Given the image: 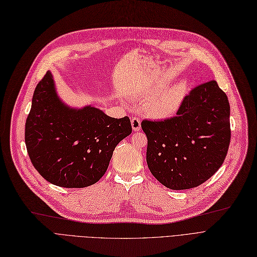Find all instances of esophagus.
<instances>
[{"instance_id":"34e87169","label":"esophagus","mask_w":257,"mask_h":257,"mask_svg":"<svg viewBox=\"0 0 257 257\" xmlns=\"http://www.w3.org/2000/svg\"><path fill=\"white\" fill-rule=\"evenodd\" d=\"M131 126H132V129H134L135 131L141 130V120H140V118H138V117L132 118L131 119Z\"/></svg>"}]
</instances>
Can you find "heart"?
Returning <instances> with one entry per match:
<instances>
[{
	"instance_id": "b5f03b06",
	"label": "heart",
	"mask_w": 257,
	"mask_h": 257,
	"mask_svg": "<svg viewBox=\"0 0 257 257\" xmlns=\"http://www.w3.org/2000/svg\"><path fill=\"white\" fill-rule=\"evenodd\" d=\"M161 88L148 89L142 95L143 99L148 101L146 104V111L154 118L164 119L172 117L177 113L185 98L187 84L184 81H180L159 94Z\"/></svg>"
}]
</instances>
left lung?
Here are the masks:
<instances>
[{"instance_id": "8db88e82", "label": "left lung", "mask_w": 257, "mask_h": 257, "mask_svg": "<svg viewBox=\"0 0 257 257\" xmlns=\"http://www.w3.org/2000/svg\"><path fill=\"white\" fill-rule=\"evenodd\" d=\"M150 173L170 189L204 183L220 168L231 141L230 103L216 80L198 84L177 115L142 120Z\"/></svg>"}]
</instances>
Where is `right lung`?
Returning a JSON list of instances; mask_svg holds the SVG:
<instances>
[{
    "mask_svg": "<svg viewBox=\"0 0 257 257\" xmlns=\"http://www.w3.org/2000/svg\"><path fill=\"white\" fill-rule=\"evenodd\" d=\"M131 131L128 116L110 117L91 106L81 110L66 107L47 71L34 92L25 144L32 164L47 182L81 188L104 175L113 150Z\"/></svg>",
    "mask_w": 257,
    "mask_h": 257,
    "instance_id": "add662e5",
    "label": "right lung"
}]
</instances>
